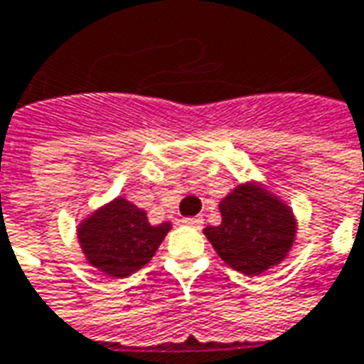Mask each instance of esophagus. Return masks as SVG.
I'll use <instances>...</instances> for the list:
<instances>
[{
  "label": "esophagus",
  "mask_w": 364,
  "mask_h": 364,
  "mask_svg": "<svg viewBox=\"0 0 364 364\" xmlns=\"http://www.w3.org/2000/svg\"><path fill=\"white\" fill-rule=\"evenodd\" d=\"M183 223H185V225H191V228H201V225H203V220H201V218H185Z\"/></svg>",
  "instance_id": "34e87169"
}]
</instances>
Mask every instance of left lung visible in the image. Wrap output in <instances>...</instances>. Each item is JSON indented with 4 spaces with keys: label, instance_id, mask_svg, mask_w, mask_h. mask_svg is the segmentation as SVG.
Returning a JSON list of instances; mask_svg holds the SVG:
<instances>
[{
    "label": "left lung",
    "instance_id": "1",
    "mask_svg": "<svg viewBox=\"0 0 364 364\" xmlns=\"http://www.w3.org/2000/svg\"><path fill=\"white\" fill-rule=\"evenodd\" d=\"M220 211V225H209L203 232L233 269L257 276L290 252L296 235L292 211L268 191L240 185L221 201Z\"/></svg>",
    "mask_w": 364,
    "mask_h": 364
}]
</instances>
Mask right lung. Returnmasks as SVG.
<instances>
[{"instance_id": "1", "label": "right lung", "mask_w": 364, "mask_h": 364, "mask_svg": "<svg viewBox=\"0 0 364 364\" xmlns=\"http://www.w3.org/2000/svg\"><path fill=\"white\" fill-rule=\"evenodd\" d=\"M169 230V223L151 225L143 209L119 197L82 223L78 240L95 268L124 278L155 256Z\"/></svg>"}]
</instances>
